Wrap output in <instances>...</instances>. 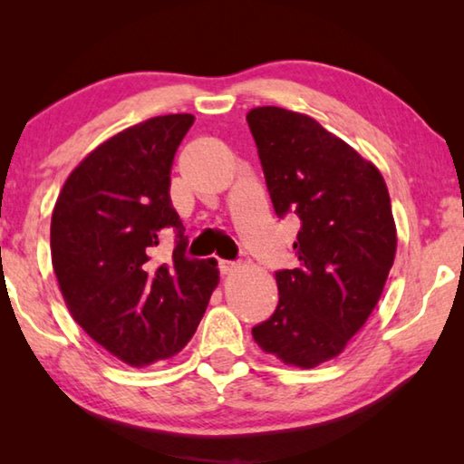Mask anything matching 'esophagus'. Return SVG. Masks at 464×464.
<instances>
[{"label":"esophagus","instance_id":"obj_1","mask_svg":"<svg viewBox=\"0 0 464 464\" xmlns=\"http://www.w3.org/2000/svg\"><path fill=\"white\" fill-rule=\"evenodd\" d=\"M237 262L235 260H218V270H221L223 274H229V272H233L235 268H237Z\"/></svg>","mask_w":464,"mask_h":464}]
</instances>
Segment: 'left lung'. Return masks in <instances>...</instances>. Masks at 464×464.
Listing matches in <instances>:
<instances>
[{
	"instance_id": "obj_1",
	"label": "left lung",
	"mask_w": 464,
	"mask_h": 464,
	"mask_svg": "<svg viewBox=\"0 0 464 464\" xmlns=\"http://www.w3.org/2000/svg\"><path fill=\"white\" fill-rule=\"evenodd\" d=\"M247 124L274 213L301 221L298 266L276 272V311L251 334L282 362L313 368L340 354L382 295L397 249L389 190L311 116L262 106Z\"/></svg>"
}]
</instances>
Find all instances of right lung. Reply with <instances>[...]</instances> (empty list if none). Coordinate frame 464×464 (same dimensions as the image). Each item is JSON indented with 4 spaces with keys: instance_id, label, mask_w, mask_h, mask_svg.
I'll return each instance as SVG.
<instances>
[{
    "instance_id": "add662e5",
    "label": "right lung",
    "mask_w": 464,
    "mask_h": 464,
    "mask_svg": "<svg viewBox=\"0 0 464 464\" xmlns=\"http://www.w3.org/2000/svg\"><path fill=\"white\" fill-rule=\"evenodd\" d=\"M192 114H166L124 129L85 157L57 198L51 256L67 309L93 342L130 366L178 354L218 285L217 262L186 256L171 204V166ZM177 235L168 263L160 235Z\"/></svg>"
}]
</instances>
